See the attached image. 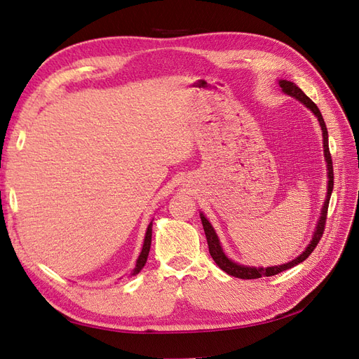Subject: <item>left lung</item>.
Instances as JSON below:
<instances>
[{"label":"left lung","instance_id":"1","mask_svg":"<svg viewBox=\"0 0 359 359\" xmlns=\"http://www.w3.org/2000/svg\"><path fill=\"white\" fill-rule=\"evenodd\" d=\"M281 90H283L287 95L295 97L297 100H299L301 103L306 104L309 109L318 116L319 119V124L322 127V135H323V151H325V160H327V166H328V193H327V201L323 203V208H322V214H320V220L318 222L316 226V232H314V236L311 243L309 244V247L304 250L302 255H299L297 259H293L292 262L285 264V265H278V266H269V268H255V266H244V265H238L232 260L227 257L220 245L219 238H217L212 226L210 224V222L205 219V215L201 214V220H202V226H203V231L206 235V241H208V248H210V255L214 259V262L217 264V266L222 268L224 273H227L229 276L238 277V278H244V280H252V278H260V277H271V276H276L278 273H283V271L295 266L298 264H301L302 260H306L311 253L313 250L316 248V245L319 244L320 238L323 235L325 231V223H327V215H328V206H330V199H331V193H332V187H334V170H332V158H331V153H330V147H328V130L327 126H325V121L322 118V114L319 111V107L316 106V103L311 102L310 97H307L304 94L298 86L289 82V81H280L278 82Z\"/></svg>","mask_w":359,"mask_h":359}]
</instances>
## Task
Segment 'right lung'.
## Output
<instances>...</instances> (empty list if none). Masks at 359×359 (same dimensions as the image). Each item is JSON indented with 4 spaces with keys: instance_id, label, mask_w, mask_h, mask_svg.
I'll list each match as a JSON object with an SVG mask.
<instances>
[{
    "instance_id": "obj_1",
    "label": "right lung",
    "mask_w": 359,
    "mask_h": 359,
    "mask_svg": "<svg viewBox=\"0 0 359 359\" xmlns=\"http://www.w3.org/2000/svg\"><path fill=\"white\" fill-rule=\"evenodd\" d=\"M153 223L148 224V229H147V233H145V241H144V247H142V252H140L139 255V259L136 262V268L133 271V276L137 274L140 269L144 268V265L147 264V259H148V253H149V247H151V235H153Z\"/></svg>"
}]
</instances>
